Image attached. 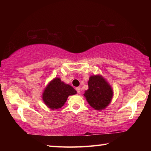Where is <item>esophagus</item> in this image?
Returning <instances> with one entry per match:
<instances>
[{
	"instance_id": "1",
	"label": "esophagus",
	"mask_w": 151,
	"mask_h": 151,
	"mask_svg": "<svg viewBox=\"0 0 151 151\" xmlns=\"http://www.w3.org/2000/svg\"><path fill=\"white\" fill-rule=\"evenodd\" d=\"M76 91L78 93H81V87L80 86H78V87L76 88Z\"/></svg>"
}]
</instances>
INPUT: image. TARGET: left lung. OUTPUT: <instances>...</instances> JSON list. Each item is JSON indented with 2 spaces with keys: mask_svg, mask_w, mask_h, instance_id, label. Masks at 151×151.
Returning <instances> with one entry per match:
<instances>
[{
  "mask_svg": "<svg viewBox=\"0 0 151 151\" xmlns=\"http://www.w3.org/2000/svg\"><path fill=\"white\" fill-rule=\"evenodd\" d=\"M88 85V89L84 95L88 104L96 110L105 109L111 103L113 95L111 86L100 75L91 76Z\"/></svg>",
  "mask_w": 151,
  "mask_h": 151,
  "instance_id": "left-lung-1",
  "label": "left lung"
}]
</instances>
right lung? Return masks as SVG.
<instances>
[{
    "mask_svg": "<svg viewBox=\"0 0 151 151\" xmlns=\"http://www.w3.org/2000/svg\"><path fill=\"white\" fill-rule=\"evenodd\" d=\"M76 91L69 85H66L59 78H55L48 84L42 94V99L46 105L51 109L61 108L69 95Z\"/></svg>",
    "mask_w": 151,
    "mask_h": 151,
    "instance_id": "obj_1",
    "label": "right lung"
}]
</instances>
